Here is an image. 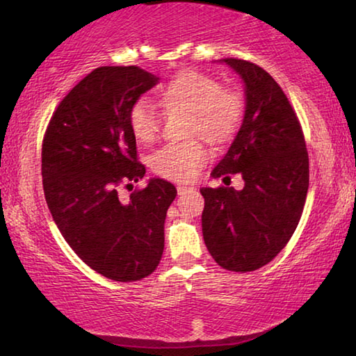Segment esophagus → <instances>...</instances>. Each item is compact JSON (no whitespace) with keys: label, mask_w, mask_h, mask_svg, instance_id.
Returning <instances> with one entry per match:
<instances>
[{"label":"esophagus","mask_w":356,"mask_h":356,"mask_svg":"<svg viewBox=\"0 0 356 356\" xmlns=\"http://www.w3.org/2000/svg\"><path fill=\"white\" fill-rule=\"evenodd\" d=\"M190 190H191L190 186H186V185H177V193H179L180 196L185 195V193H186V191H190Z\"/></svg>","instance_id":"obj_1"}]
</instances>
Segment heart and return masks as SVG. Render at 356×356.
Returning a JSON list of instances; mask_svg holds the SVG:
<instances>
[{
    "mask_svg": "<svg viewBox=\"0 0 356 356\" xmlns=\"http://www.w3.org/2000/svg\"><path fill=\"white\" fill-rule=\"evenodd\" d=\"M161 100L168 106L190 111L188 134H201L210 143H222L237 130L243 116L242 94L221 86L213 76L197 70H180L161 86ZM160 113L146 97L134 102L129 111L131 134L140 143H152L160 130ZM209 150L201 140L170 143L150 159L161 177L186 182L207 163Z\"/></svg>",
    "mask_w": 356,
    "mask_h": 356,
    "instance_id": "1",
    "label": "heart"
}]
</instances>
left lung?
I'll use <instances>...</instances> for the list:
<instances>
[{"label": "left lung", "instance_id": "1", "mask_svg": "<svg viewBox=\"0 0 356 356\" xmlns=\"http://www.w3.org/2000/svg\"><path fill=\"white\" fill-rule=\"evenodd\" d=\"M222 63L242 76L246 108L212 176L240 172L245 186L201 188L202 236L216 264L245 273L268 264L291 240L308 195L309 159L300 120L273 76L243 59Z\"/></svg>", "mask_w": 356, "mask_h": 356}]
</instances>
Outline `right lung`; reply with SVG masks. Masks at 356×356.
I'll return each instance as SVG.
<instances>
[{"label": "right lung", "mask_w": 356, "mask_h": 356, "mask_svg": "<svg viewBox=\"0 0 356 356\" xmlns=\"http://www.w3.org/2000/svg\"><path fill=\"white\" fill-rule=\"evenodd\" d=\"M156 81L136 65L92 70L58 105L42 143V184L58 229L84 264L120 282L159 267L177 195L163 179H150L127 202L118 193L146 174L129 111Z\"/></svg>", "instance_id": "1"}]
</instances>
